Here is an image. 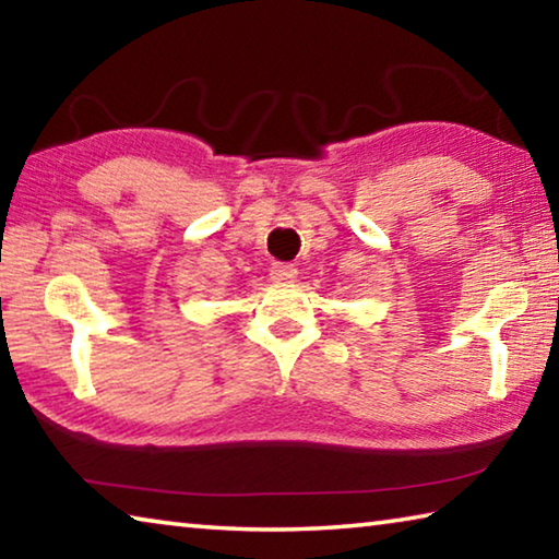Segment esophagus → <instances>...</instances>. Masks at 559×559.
<instances>
[{"instance_id":"esophagus-1","label":"esophagus","mask_w":559,"mask_h":559,"mask_svg":"<svg viewBox=\"0 0 559 559\" xmlns=\"http://www.w3.org/2000/svg\"><path fill=\"white\" fill-rule=\"evenodd\" d=\"M298 276V269L293 263H271V278L288 283Z\"/></svg>"}]
</instances>
